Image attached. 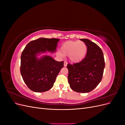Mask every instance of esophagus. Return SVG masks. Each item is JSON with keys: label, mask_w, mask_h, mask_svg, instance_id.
Here are the masks:
<instances>
[{"label": "esophagus", "mask_w": 125, "mask_h": 125, "mask_svg": "<svg viewBox=\"0 0 125 125\" xmlns=\"http://www.w3.org/2000/svg\"><path fill=\"white\" fill-rule=\"evenodd\" d=\"M67 64H68L67 62H64V63H63V65H64V66H65V67H66V66H67Z\"/></svg>", "instance_id": "1"}]
</instances>
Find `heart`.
<instances>
[{"label":"heart","mask_w":125,"mask_h":125,"mask_svg":"<svg viewBox=\"0 0 125 125\" xmlns=\"http://www.w3.org/2000/svg\"><path fill=\"white\" fill-rule=\"evenodd\" d=\"M61 52H58L60 57L68 56L69 60L73 62H79L83 59L86 54L87 46L82 41H69L64 43L60 48Z\"/></svg>","instance_id":"1"}]
</instances>
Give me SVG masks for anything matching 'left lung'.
I'll return each instance as SVG.
<instances>
[{
  "instance_id": "obj_1",
  "label": "left lung",
  "mask_w": 125,
  "mask_h": 125,
  "mask_svg": "<svg viewBox=\"0 0 125 125\" xmlns=\"http://www.w3.org/2000/svg\"><path fill=\"white\" fill-rule=\"evenodd\" d=\"M80 40L86 45V54L80 62L68 64V79L72 90L79 93H88L95 89L101 82L105 61L103 52L97 44L88 39Z\"/></svg>"
}]
</instances>
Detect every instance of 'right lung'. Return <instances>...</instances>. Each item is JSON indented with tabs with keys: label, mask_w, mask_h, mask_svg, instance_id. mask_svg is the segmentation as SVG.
I'll list each match as a JSON object with an SVG mask.
<instances>
[{
	"label": "right lung",
	"mask_w": 125,
	"mask_h": 125,
	"mask_svg": "<svg viewBox=\"0 0 125 125\" xmlns=\"http://www.w3.org/2000/svg\"><path fill=\"white\" fill-rule=\"evenodd\" d=\"M59 40L41 37L29 42L22 52L21 74L26 85L33 91L43 92L50 90L63 68V62L56 61L48 55L40 56L47 51L55 52Z\"/></svg>",
	"instance_id": "1"
}]
</instances>
